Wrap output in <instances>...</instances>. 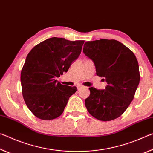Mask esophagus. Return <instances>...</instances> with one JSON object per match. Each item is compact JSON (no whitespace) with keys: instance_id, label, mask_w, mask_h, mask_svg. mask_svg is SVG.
<instances>
[{"instance_id":"obj_1","label":"esophagus","mask_w":153,"mask_h":153,"mask_svg":"<svg viewBox=\"0 0 153 153\" xmlns=\"http://www.w3.org/2000/svg\"><path fill=\"white\" fill-rule=\"evenodd\" d=\"M82 85H78V86H77V89H78V90L79 91V90L81 89L82 88Z\"/></svg>"}]
</instances>
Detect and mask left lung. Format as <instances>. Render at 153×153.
Masks as SVG:
<instances>
[{"mask_svg": "<svg viewBox=\"0 0 153 153\" xmlns=\"http://www.w3.org/2000/svg\"><path fill=\"white\" fill-rule=\"evenodd\" d=\"M83 53L93 60L96 74L104 77L108 83L105 89L89 88L90 95L85 100L87 111L100 121L118 118L133 100L139 85L136 57L123 44L113 39L87 41Z\"/></svg>", "mask_w": 153, "mask_h": 153, "instance_id": "obj_1", "label": "left lung"}]
</instances>
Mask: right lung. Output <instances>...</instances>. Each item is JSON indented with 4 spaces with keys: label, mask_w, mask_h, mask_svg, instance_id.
Wrapping results in <instances>:
<instances>
[{
    "label": "right lung",
    "mask_w": 153,
    "mask_h": 153,
    "mask_svg": "<svg viewBox=\"0 0 153 153\" xmlns=\"http://www.w3.org/2000/svg\"><path fill=\"white\" fill-rule=\"evenodd\" d=\"M84 42L52 37L36 45L27 54L21 72L22 95L37 118H57L77 91L76 87L64 85L55 79L68 71L81 54Z\"/></svg>",
    "instance_id": "1"
}]
</instances>
